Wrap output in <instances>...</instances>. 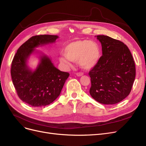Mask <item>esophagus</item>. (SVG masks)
<instances>
[{
	"instance_id": "1",
	"label": "esophagus",
	"mask_w": 146,
	"mask_h": 146,
	"mask_svg": "<svg viewBox=\"0 0 146 146\" xmlns=\"http://www.w3.org/2000/svg\"><path fill=\"white\" fill-rule=\"evenodd\" d=\"M84 74H83V73H82V72H78V73H76V75L78 76H82Z\"/></svg>"
}]
</instances>
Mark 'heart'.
Segmentation results:
<instances>
[{"instance_id":"obj_1","label":"heart","mask_w":146,"mask_h":146,"mask_svg":"<svg viewBox=\"0 0 146 146\" xmlns=\"http://www.w3.org/2000/svg\"><path fill=\"white\" fill-rule=\"evenodd\" d=\"M64 54L66 58L61 57L60 61L65 66H70L68 59L71 61H78L80 67L85 70H90L98 62L100 50L99 45L94 41L87 40H76L65 47Z\"/></svg>"}]
</instances>
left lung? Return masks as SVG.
I'll return each mask as SVG.
<instances>
[{
  "instance_id": "8db88e82",
  "label": "left lung",
  "mask_w": 146,
  "mask_h": 146,
  "mask_svg": "<svg viewBox=\"0 0 146 146\" xmlns=\"http://www.w3.org/2000/svg\"><path fill=\"white\" fill-rule=\"evenodd\" d=\"M102 56L89 72L90 93L102 104L118 103L130 94L135 78V66L127 46L119 40L98 35Z\"/></svg>"
}]
</instances>
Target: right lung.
<instances>
[{
  "label": "right lung",
  "instance_id": "1",
  "mask_svg": "<svg viewBox=\"0 0 146 146\" xmlns=\"http://www.w3.org/2000/svg\"><path fill=\"white\" fill-rule=\"evenodd\" d=\"M57 35H39L31 37L16 52L11 67L12 80L19 98L30 106L40 108L50 104L61 93L68 72L56 68L50 58L41 56L40 62L32 72L26 65L27 59L39 46L54 42Z\"/></svg>",
  "mask_w": 146,
  "mask_h": 146
}]
</instances>
